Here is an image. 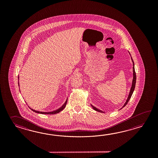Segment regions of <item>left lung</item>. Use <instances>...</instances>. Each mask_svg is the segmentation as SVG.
Segmentation results:
<instances>
[{
    "label": "left lung",
    "mask_w": 158,
    "mask_h": 158,
    "mask_svg": "<svg viewBox=\"0 0 158 158\" xmlns=\"http://www.w3.org/2000/svg\"><path fill=\"white\" fill-rule=\"evenodd\" d=\"M128 52H129V55H131V54L129 53V51H128ZM131 61H132V62H133V81H132L131 88V90H130V91H129V95H128V98H127V101L125 102V104H124V106H123L122 107V108H121L120 110H121V109H122L127 104L128 102H129V101L130 100V99H131V98L132 94L133 93V91H134V89H135V83H136V74H135V69H134V61L133 60V59H132L131 56ZM91 107H92V108L94 109V110H95L96 111L99 112H101V113H104V112H105L104 111H102V110H99V109H98L97 108L94 107V106H93L92 104H91Z\"/></svg>",
    "instance_id": "8db88e82"
}]
</instances>
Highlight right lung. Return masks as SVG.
<instances>
[{
	"label": "right lung",
	"instance_id": "add662e5",
	"mask_svg": "<svg viewBox=\"0 0 158 158\" xmlns=\"http://www.w3.org/2000/svg\"><path fill=\"white\" fill-rule=\"evenodd\" d=\"M18 80H19V76H18ZM18 84H19V81ZM67 101L68 99H67V100H66V101L65 102V103H64V104H63V106H62L61 107H60V108H59L58 109L56 110H55V111H51V112H42V111H36V110H34L32 109V108H30V110H31L33 111V112H35V113H38V114H56L57 113L60 112V111L64 110V108L65 107V106H66V104H67Z\"/></svg>",
	"mask_w": 158,
	"mask_h": 158
}]
</instances>
